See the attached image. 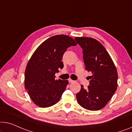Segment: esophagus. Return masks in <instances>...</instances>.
I'll use <instances>...</instances> for the list:
<instances>
[{
	"mask_svg": "<svg viewBox=\"0 0 132 132\" xmlns=\"http://www.w3.org/2000/svg\"><path fill=\"white\" fill-rule=\"evenodd\" d=\"M68 81H69V82H70V83H72V82H74V80H73L72 79H71L69 78L68 79Z\"/></svg>",
	"mask_w": 132,
	"mask_h": 132,
	"instance_id": "esophagus-1",
	"label": "esophagus"
}]
</instances>
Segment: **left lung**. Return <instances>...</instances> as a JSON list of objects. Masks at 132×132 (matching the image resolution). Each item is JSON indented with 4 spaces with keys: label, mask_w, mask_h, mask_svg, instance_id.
Segmentation results:
<instances>
[{
    "label": "left lung",
    "mask_w": 132,
    "mask_h": 132,
    "mask_svg": "<svg viewBox=\"0 0 132 132\" xmlns=\"http://www.w3.org/2000/svg\"><path fill=\"white\" fill-rule=\"evenodd\" d=\"M83 49L85 69L91 73L87 89H81L76 97L84 109L97 111L103 109L117 90L118 75L111 57L99 41L90 37H75Z\"/></svg>",
    "instance_id": "8db88e82"
}]
</instances>
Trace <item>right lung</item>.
Listing matches in <instances>:
<instances>
[{"mask_svg": "<svg viewBox=\"0 0 132 132\" xmlns=\"http://www.w3.org/2000/svg\"><path fill=\"white\" fill-rule=\"evenodd\" d=\"M76 45L70 37L56 35L41 43L32 55L25 69V88L38 107H49L59 101L69 82L55 79V73L63 68L62 59L67 48Z\"/></svg>", "mask_w": 132, "mask_h": 132, "instance_id": "1", "label": "right lung"}]
</instances>
